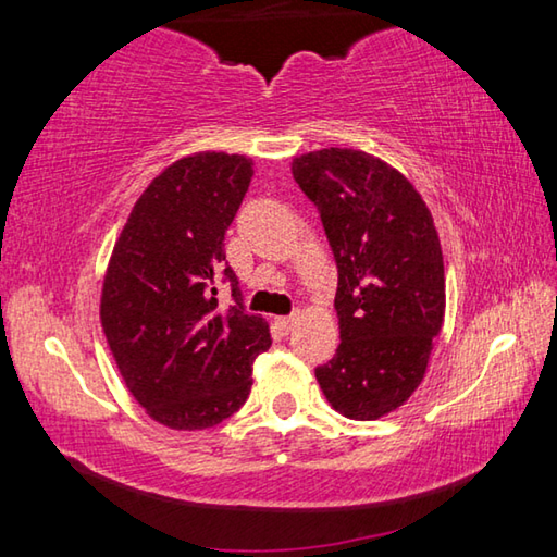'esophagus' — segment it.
Here are the masks:
<instances>
[{
	"label": "esophagus",
	"mask_w": 557,
	"mask_h": 557,
	"mask_svg": "<svg viewBox=\"0 0 557 557\" xmlns=\"http://www.w3.org/2000/svg\"><path fill=\"white\" fill-rule=\"evenodd\" d=\"M275 324L282 329V332H285V334H289L292 332V329H295V324H297V319L295 317H277L275 319Z\"/></svg>",
	"instance_id": "1"
}]
</instances>
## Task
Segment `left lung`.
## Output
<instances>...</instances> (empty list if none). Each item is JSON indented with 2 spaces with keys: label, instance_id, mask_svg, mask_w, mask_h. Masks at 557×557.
I'll return each instance as SVG.
<instances>
[{
  "label": "left lung",
  "instance_id": "obj_1",
  "mask_svg": "<svg viewBox=\"0 0 557 557\" xmlns=\"http://www.w3.org/2000/svg\"><path fill=\"white\" fill-rule=\"evenodd\" d=\"M292 176L322 215L338 268L342 344L317 381L344 418L379 420L425 379L445 322V262L428 203L408 178L361 149L292 159Z\"/></svg>",
  "mask_w": 557,
  "mask_h": 557
}]
</instances>
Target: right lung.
<instances>
[{
	"mask_svg": "<svg viewBox=\"0 0 557 557\" xmlns=\"http://www.w3.org/2000/svg\"><path fill=\"white\" fill-rule=\"evenodd\" d=\"M252 159L196 152L152 178L122 228L102 280L100 322L122 381L169 430H206L240 408L270 324L243 312L223 238ZM236 305L218 307V277Z\"/></svg>",
	"mask_w": 557,
	"mask_h": 557,
	"instance_id": "right-lung-1",
	"label": "right lung"
}]
</instances>
